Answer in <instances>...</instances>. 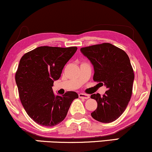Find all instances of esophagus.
I'll use <instances>...</instances> for the list:
<instances>
[{
    "label": "esophagus",
    "mask_w": 152,
    "mask_h": 152,
    "mask_svg": "<svg viewBox=\"0 0 152 152\" xmlns=\"http://www.w3.org/2000/svg\"><path fill=\"white\" fill-rule=\"evenodd\" d=\"M79 97L80 98H83V99H87L90 98V96L87 94H83V93H80L79 94Z\"/></svg>",
    "instance_id": "obj_1"
}]
</instances>
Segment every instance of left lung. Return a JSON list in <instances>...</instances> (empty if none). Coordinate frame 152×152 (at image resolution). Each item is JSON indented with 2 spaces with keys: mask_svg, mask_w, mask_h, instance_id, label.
Here are the masks:
<instances>
[{
  "mask_svg": "<svg viewBox=\"0 0 152 152\" xmlns=\"http://www.w3.org/2000/svg\"><path fill=\"white\" fill-rule=\"evenodd\" d=\"M80 51L93 65V80L107 88L103 96L99 93L90 96L97 102L91 116L100 122H114L126 110L132 93L134 75L129 57L110 43L83 48Z\"/></svg>",
  "mask_w": 152,
  "mask_h": 152,
  "instance_id": "1",
  "label": "left lung"
}]
</instances>
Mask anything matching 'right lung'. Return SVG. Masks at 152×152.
Here are the masks:
<instances>
[{
  "label": "right lung",
  "instance_id": "1",
  "mask_svg": "<svg viewBox=\"0 0 152 152\" xmlns=\"http://www.w3.org/2000/svg\"><path fill=\"white\" fill-rule=\"evenodd\" d=\"M77 48L41 46L21 58L15 73L19 97L28 116L38 124L53 126L64 120L78 94L69 91L55 95L53 83Z\"/></svg>",
  "mask_w": 152,
  "mask_h": 152
}]
</instances>
